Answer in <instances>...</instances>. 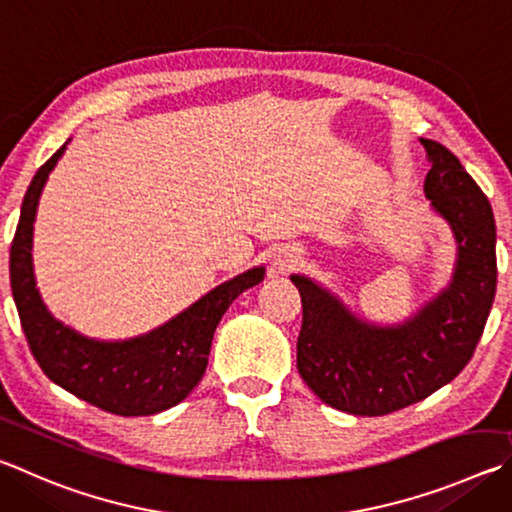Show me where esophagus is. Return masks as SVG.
<instances>
[{
  "mask_svg": "<svg viewBox=\"0 0 512 512\" xmlns=\"http://www.w3.org/2000/svg\"><path fill=\"white\" fill-rule=\"evenodd\" d=\"M297 262H300V255L293 253V250H286V253H282L280 259H277V266H280V271H291Z\"/></svg>",
  "mask_w": 512,
  "mask_h": 512,
  "instance_id": "esophagus-1",
  "label": "esophagus"
}]
</instances>
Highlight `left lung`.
I'll return each mask as SVG.
<instances>
[{
    "mask_svg": "<svg viewBox=\"0 0 512 512\" xmlns=\"http://www.w3.org/2000/svg\"><path fill=\"white\" fill-rule=\"evenodd\" d=\"M430 172L423 190L448 221L457 264L448 288L410 320L380 327L353 315L327 288L291 275L302 295L297 371L322 403L356 416H383L423 401L468 365L497 288V232L490 201L457 156L421 138Z\"/></svg>",
    "mask_w": 512,
    "mask_h": 512,
    "instance_id": "left-lung-1",
    "label": "left lung"
}]
</instances>
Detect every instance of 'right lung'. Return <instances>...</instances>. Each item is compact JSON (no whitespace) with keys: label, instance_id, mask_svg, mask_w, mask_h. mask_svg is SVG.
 I'll return each instance as SVG.
<instances>
[{"label":"right lung","instance_id":"right-lung-1","mask_svg":"<svg viewBox=\"0 0 512 512\" xmlns=\"http://www.w3.org/2000/svg\"><path fill=\"white\" fill-rule=\"evenodd\" d=\"M64 147L35 172L11 244V288L24 336L44 374L82 401L118 416L170 410L199 385L221 315L239 293L264 280V266L219 284L163 327L132 340L102 342L64 327L42 302L31 255L37 203Z\"/></svg>","mask_w":512,"mask_h":512}]
</instances>
